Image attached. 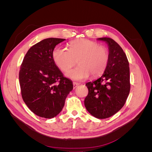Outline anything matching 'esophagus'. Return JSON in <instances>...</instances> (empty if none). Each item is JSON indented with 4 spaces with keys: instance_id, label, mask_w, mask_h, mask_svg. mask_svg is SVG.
<instances>
[{
    "instance_id": "esophagus-1",
    "label": "esophagus",
    "mask_w": 152,
    "mask_h": 152,
    "mask_svg": "<svg viewBox=\"0 0 152 152\" xmlns=\"http://www.w3.org/2000/svg\"><path fill=\"white\" fill-rule=\"evenodd\" d=\"M73 88L75 89L76 87H77L78 86H79V84H78V83H76V82H73Z\"/></svg>"
}]
</instances>
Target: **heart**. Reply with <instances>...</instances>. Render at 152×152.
I'll return each mask as SVG.
<instances>
[{"instance_id": "obj_1", "label": "heart", "mask_w": 152, "mask_h": 152, "mask_svg": "<svg viewBox=\"0 0 152 152\" xmlns=\"http://www.w3.org/2000/svg\"><path fill=\"white\" fill-rule=\"evenodd\" d=\"M69 49L58 47L53 52V58L57 66L66 72L77 61L79 66L66 73V76L76 81L87 79L90 73L98 76L104 71L109 60L107 48L93 40L79 39L71 42Z\"/></svg>"}]
</instances>
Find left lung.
<instances>
[{"label": "left lung", "mask_w": 152, "mask_h": 152, "mask_svg": "<svg viewBox=\"0 0 152 152\" xmlns=\"http://www.w3.org/2000/svg\"><path fill=\"white\" fill-rule=\"evenodd\" d=\"M97 40L107 44L109 60L103 74L86 84L89 93L84 105L92 115L103 119L113 115L125 104L130 91V71L126 55L115 41L108 37Z\"/></svg>", "instance_id": "1"}]
</instances>
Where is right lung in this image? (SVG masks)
Listing matches in <instances>:
<instances>
[{
  "label": "right lung",
  "instance_id": "right-lung-1",
  "mask_svg": "<svg viewBox=\"0 0 152 152\" xmlns=\"http://www.w3.org/2000/svg\"><path fill=\"white\" fill-rule=\"evenodd\" d=\"M64 39L48 38L37 43L26 53L19 73L23 99L31 111L45 118L62 110L73 86L64 77L53 58L54 48Z\"/></svg>",
  "mask_w": 152,
  "mask_h": 152
}]
</instances>
